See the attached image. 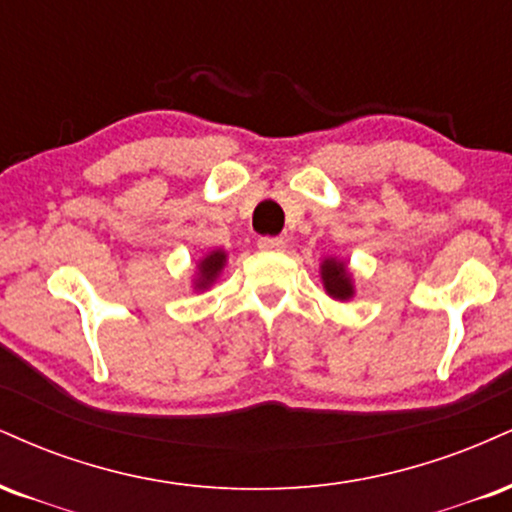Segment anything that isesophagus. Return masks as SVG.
<instances>
[{"label": "esophagus", "mask_w": 512, "mask_h": 512, "mask_svg": "<svg viewBox=\"0 0 512 512\" xmlns=\"http://www.w3.org/2000/svg\"><path fill=\"white\" fill-rule=\"evenodd\" d=\"M285 239L280 237H261L258 239V249L263 251H285Z\"/></svg>", "instance_id": "obj_1"}]
</instances>
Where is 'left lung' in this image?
I'll return each instance as SVG.
<instances>
[{
  "instance_id": "left-lung-1",
  "label": "left lung",
  "mask_w": 512,
  "mask_h": 512,
  "mask_svg": "<svg viewBox=\"0 0 512 512\" xmlns=\"http://www.w3.org/2000/svg\"><path fill=\"white\" fill-rule=\"evenodd\" d=\"M321 282L323 290L330 299L335 302H350L354 297V275L350 270V263L342 261V258L335 256H326L321 261Z\"/></svg>"
}]
</instances>
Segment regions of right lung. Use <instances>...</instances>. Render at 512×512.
<instances>
[{
	"label": "right lung",
	"mask_w": 512,
	"mask_h": 512,
	"mask_svg": "<svg viewBox=\"0 0 512 512\" xmlns=\"http://www.w3.org/2000/svg\"><path fill=\"white\" fill-rule=\"evenodd\" d=\"M227 266V251L225 249H213L206 256H201L196 261L194 278H191V290L194 292H206L215 285L220 278V273Z\"/></svg>",
	"instance_id": "add662e5"
}]
</instances>
